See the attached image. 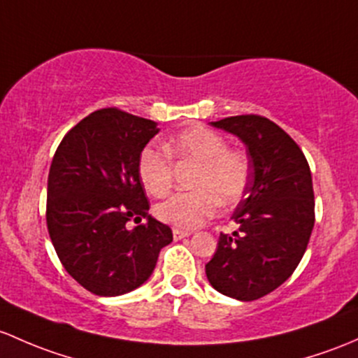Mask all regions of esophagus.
Segmentation results:
<instances>
[{
  "instance_id": "34e87169",
  "label": "esophagus",
  "mask_w": 358,
  "mask_h": 358,
  "mask_svg": "<svg viewBox=\"0 0 358 358\" xmlns=\"http://www.w3.org/2000/svg\"><path fill=\"white\" fill-rule=\"evenodd\" d=\"M190 233L189 231H183V229H173V238L176 240V242H178V240H183V238H187V236H189Z\"/></svg>"
}]
</instances>
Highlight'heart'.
I'll use <instances>...</instances> for the list:
<instances>
[{
    "instance_id": "1",
    "label": "heart",
    "mask_w": 358,
    "mask_h": 358,
    "mask_svg": "<svg viewBox=\"0 0 358 358\" xmlns=\"http://www.w3.org/2000/svg\"><path fill=\"white\" fill-rule=\"evenodd\" d=\"M166 150L176 161L197 164L192 176V192L176 194L154 209L157 220L176 229L199 228L216 214L217 202L233 206L242 199L250 180V164L242 150L228 149L217 131L190 127L166 142ZM138 180L154 197L168 194L173 185V164L166 154L144 149L137 164Z\"/></svg>"
}]
</instances>
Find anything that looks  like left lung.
<instances>
[{"label":"left lung","instance_id":"obj_1","mask_svg":"<svg viewBox=\"0 0 358 358\" xmlns=\"http://www.w3.org/2000/svg\"><path fill=\"white\" fill-rule=\"evenodd\" d=\"M210 125L247 148L250 180L233 213L238 231L221 233L206 276L214 289L250 302L285 283L314 228L310 168L292 137L268 118L231 116Z\"/></svg>","mask_w":358,"mask_h":358}]
</instances>
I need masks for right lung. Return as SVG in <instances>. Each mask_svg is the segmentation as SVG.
Segmentation results:
<instances>
[{"label":"right lung","mask_w":358,"mask_h":358,"mask_svg":"<svg viewBox=\"0 0 358 358\" xmlns=\"http://www.w3.org/2000/svg\"><path fill=\"white\" fill-rule=\"evenodd\" d=\"M159 131L116 108L90 113L63 137L48 178V231L66 273L90 293L118 296L144 285L173 242L149 214L141 152ZM130 219L146 220L129 230Z\"/></svg>","instance_id":"1"}]
</instances>
